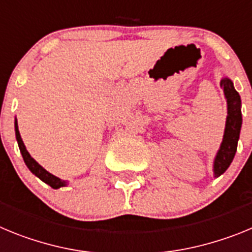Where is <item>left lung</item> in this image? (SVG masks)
Listing matches in <instances>:
<instances>
[{
	"label": "left lung",
	"instance_id": "left-lung-1",
	"mask_svg": "<svg viewBox=\"0 0 252 252\" xmlns=\"http://www.w3.org/2000/svg\"><path fill=\"white\" fill-rule=\"evenodd\" d=\"M221 88L223 90L227 99V120L223 140L215 159V165H213L215 177L223 174L232 162L236 150H237V141H239L242 125L241 98L237 91L235 90L232 81L228 78H223L221 81Z\"/></svg>",
	"mask_w": 252,
	"mask_h": 252
}]
</instances>
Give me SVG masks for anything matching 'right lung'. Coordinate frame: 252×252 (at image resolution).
Listing matches in <instances>:
<instances>
[{
	"instance_id": "1",
	"label": "right lung",
	"mask_w": 252,
	"mask_h": 252,
	"mask_svg": "<svg viewBox=\"0 0 252 252\" xmlns=\"http://www.w3.org/2000/svg\"><path fill=\"white\" fill-rule=\"evenodd\" d=\"M15 131H16V140H17V144H19L20 151H21V154H22V158H24V161H25L26 166L30 169L31 173L36 175L37 178H40V179L43 180L44 183L49 184L51 188L58 189V188H60V187L66 186L65 180H62V179H59L58 177H55V175L50 174L49 171H46L43 166L40 165V164H37V162L35 161L32 158H31V155L28 153L25 145H24V142H22L21 136H20L19 127H17V121H15Z\"/></svg>"
}]
</instances>
